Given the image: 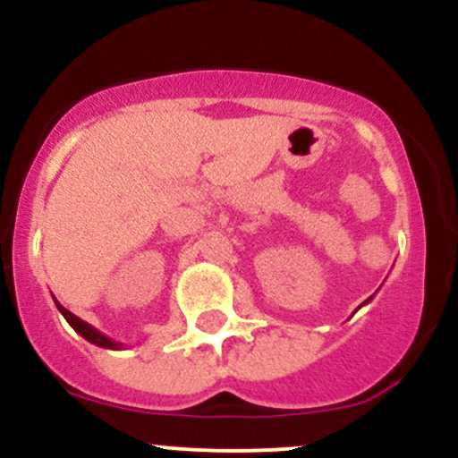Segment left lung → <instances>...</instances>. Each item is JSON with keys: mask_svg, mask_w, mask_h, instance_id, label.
<instances>
[{"mask_svg": "<svg viewBox=\"0 0 458 458\" xmlns=\"http://www.w3.org/2000/svg\"><path fill=\"white\" fill-rule=\"evenodd\" d=\"M368 301H370V299H368Z\"/></svg>", "mask_w": 458, "mask_h": 458, "instance_id": "8db88e82", "label": "left lung"}]
</instances>
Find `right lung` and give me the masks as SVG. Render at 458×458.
Listing matches in <instances>:
<instances>
[{
	"instance_id": "1",
	"label": "right lung",
	"mask_w": 458,
	"mask_h": 458,
	"mask_svg": "<svg viewBox=\"0 0 458 458\" xmlns=\"http://www.w3.org/2000/svg\"><path fill=\"white\" fill-rule=\"evenodd\" d=\"M54 301H55V308L62 312V317L68 320V325H71V327L75 329L77 334L81 335V338H86L88 343H92V344H97V346H103V349H114V351L123 349V344L115 343V340L109 338V335L101 334V331H98L97 327H92L90 323H86V320H81L79 317H75V314H72V312H68V310L62 306V303L57 301L55 297H54Z\"/></svg>"
}]
</instances>
